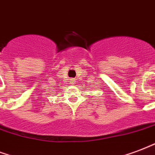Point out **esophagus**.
<instances>
[{
    "label": "esophagus",
    "instance_id": "1",
    "mask_svg": "<svg viewBox=\"0 0 155 155\" xmlns=\"http://www.w3.org/2000/svg\"><path fill=\"white\" fill-rule=\"evenodd\" d=\"M73 82H74V80H71V84H74V83H73Z\"/></svg>",
    "mask_w": 155,
    "mask_h": 155
}]
</instances>
